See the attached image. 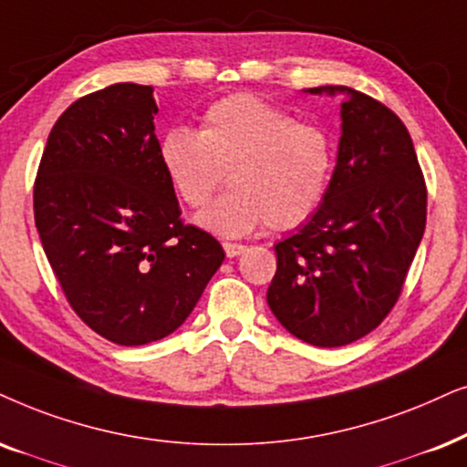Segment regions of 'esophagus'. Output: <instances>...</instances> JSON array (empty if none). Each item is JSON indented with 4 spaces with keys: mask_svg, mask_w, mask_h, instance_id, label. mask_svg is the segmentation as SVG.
I'll list each match as a JSON object with an SVG mask.
<instances>
[{
    "mask_svg": "<svg viewBox=\"0 0 467 467\" xmlns=\"http://www.w3.org/2000/svg\"><path fill=\"white\" fill-rule=\"evenodd\" d=\"M223 248H225V255L229 259L238 257V255H242V253L246 251L244 244H235V242H225V244H223Z\"/></svg>",
    "mask_w": 467,
    "mask_h": 467,
    "instance_id": "esophagus-1",
    "label": "esophagus"
}]
</instances>
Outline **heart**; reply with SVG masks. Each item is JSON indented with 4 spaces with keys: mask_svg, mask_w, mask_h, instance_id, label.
<instances>
[{
    "mask_svg": "<svg viewBox=\"0 0 467 467\" xmlns=\"http://www.w3.org/2000/svg\"><path fill=\"white\" fill-rule=\"evenodd\" d=\"M169 184L184 203L199 208L227 178L232 189L199 212L195 223L240 238L268 221L272 229L305 223L328 192L335 145L313 124L253 94L212 102L199 132L171 129L159 145Z\"/></svg>",
    "mask_w": 467,
    "mask_h": 467,
    "instance_id": "heart-1",
    "label": "heart"
}]
</instances>
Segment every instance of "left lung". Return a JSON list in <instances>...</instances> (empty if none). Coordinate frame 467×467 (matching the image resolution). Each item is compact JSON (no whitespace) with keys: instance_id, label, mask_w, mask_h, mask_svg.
<instances>
[{"instance_id":"left-lung-1","label":"left lung","mask_w":467,"mask_h":467,"mask_svg":"<svg viewBox=\"0 0 467 467\" xmlns=\"http://www.w3.org/2000/svg\"><path fill=\"white\" fill-rule=\"evenodd\" d=\"M337 167L322 205L276 242L268 306L283 328L317 348H341L378 328L401 294L427 221V189L401 119L345 86Z\"/></svg>"}]
</instances>
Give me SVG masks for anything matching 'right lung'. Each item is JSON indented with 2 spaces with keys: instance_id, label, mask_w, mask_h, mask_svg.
Masks as SVG:
<instances>
[{
  "instance_id": "add662e5",
  "label": "right lung",
  "mask_w": 467,
  "mask_h": 467,
  "mask_svg": "<svg viewBox=\"0 0 467 467\" xmlns=\"http://www.w3.org/2000/svg\"><path fill=\"white\" fill-rule=\"evenodd\" d=\"M154 88L115 83L59 115L34 184L42 248L70 306L118 345L178 330L225 253L182 225L159 161Z\"/></svg>"
}]
</instances>
